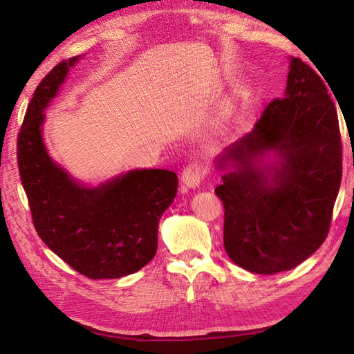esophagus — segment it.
<instances>
[{
	"instance_id": "1",
	"label": "esophagus",
	"mask_w": 354,
	"mask_h": 354,
	"mask_svg": "<svg viewBox=\"0 0 354 354\" xmlns=\"http://www.w3.org/2000/svg\"><path fill=\"white\" fill-rule=\"evenodd\" d=\"M206 176V169L198 162L189 164L185 169L183 170V183L187 185L190 189H196L201 184L203 179Z\"/></svg>"
}]
</instances>
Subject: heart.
Masks as SVG:
<instances>
[{"label":"heart","instance_id":"b5f03b06","mask_svg":"<svg viewBox=\"0 0 354 354\" xmlns=\"http://www.w3.org/2000/svg\"><path fill=\"white\" fill-rule=\"evenodd\" d=\"M242 101H243V92L239 91V92L236 93V104H241Z\"/></svg>","mask_w":354,"mask_h":354}]
</instances>
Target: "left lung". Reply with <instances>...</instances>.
Returning a JSON list of instances; mask_svg holds the SVG:
<instances>
[{"instance_id": "1", "label": "left lung", "mask_w": 354, "mask_h": 354, "mask_svg": "<svg viewBox=\"0 0 354 354\" xmlns=\"http://www.w3.org/2000/svg\"><path fill=\"white\" fill-rule=\"evenodd\" d=\"M223 173V242L231 261L257 274L287 272L325 242L340 179L337 111L322 77L290 57L284 98L253 131L215 158Z\"/></svg>"}]
</instances>
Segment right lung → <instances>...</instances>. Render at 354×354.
<instances>
[{"mask_svg": "<svg viewBox=\"0 0 354 354\" xmlns=\"http://www.w3.org/2000/svg\"><path fill=\"white\" fill-rule=\"evenodd\" d=\"M82 56L56 65L35 88L19 134V170L41 241L92 279L136 273L158 250L159 220L178 192V175L136 169L98 185L77 181L48 153L45 111Z\"/></svg>", "mask_w": 354, "mask_h": 354, "instance_id": "add662e5", "label": "right lung"}]
</instances>
